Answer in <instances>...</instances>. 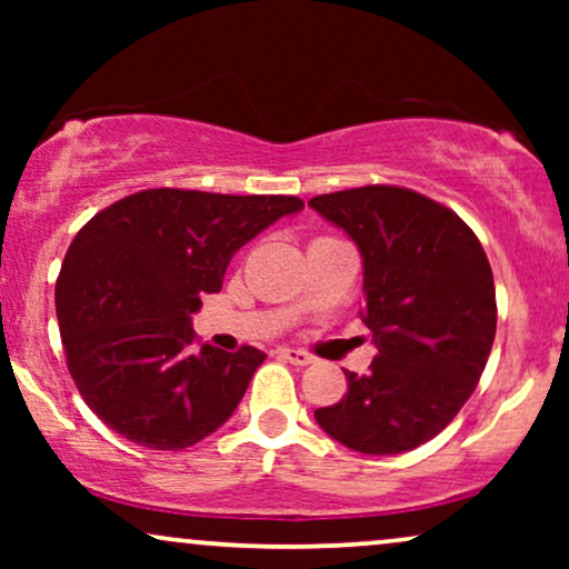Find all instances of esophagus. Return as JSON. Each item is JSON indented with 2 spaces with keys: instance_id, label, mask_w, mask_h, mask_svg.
Returning <instances> with one entry per match:
<instances>
[{
  "instance_id": "1",
  "label": "esophagus",
  "mask_w": 569,
  "mask_h": 569,
  "mask_svg": "<svg viewBox=\"0 0 569 569\" xmlns=\"http://www.w3.org/2000/svg\"><path fill=\"white\" fill-rule=\"evenodd\" d=\"M279 357L287 362L292 365H300V368H306V365L313 362V357H310L308 352H302V349H290V347H282L279 349Z\"/></svg>"
}]
</instances>
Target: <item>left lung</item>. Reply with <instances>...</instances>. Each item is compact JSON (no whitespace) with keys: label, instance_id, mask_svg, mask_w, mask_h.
Masks as SVG:
<instances>
[{"label":"left lung","instance_id":"8db88e82","mask_svg":"<svg viewBox=\"0 0 569 569\" xmlns=\"http://www.w3.org/2000/svg\"><path fill=\"white\" fill-rule=\"evenodd\" d=\"M308 207L360 248V318L378 349L368 376L345 370V399L316 409V422L357 453H407L453 422L492 352L485 248L456 212L399 186L323 193Z\"/></svg>","mask_w":569,"mask_h":569}]
</instances>
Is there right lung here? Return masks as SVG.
I'll use <instances>...</instances> for the list:
<instances>
[{"instance_id":"right-lung-1","label":"right lung","mask_w":569,"mask_h":569,"mask_svg":"<svg viewBox=\"0 0 569 569\" xmlns=\"http://www.w3.org/2000/svg\"><path fill=\"white\" fill-rule=\"evenodd\" d=\"M298 197L150 189L98 212L77 232L57 279V318L77 391L137 446L183 450L232 417L256 347L191 352V316L220 292L238 248Z\"/></svg>"}]
</instances>
